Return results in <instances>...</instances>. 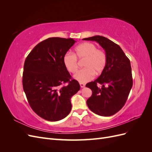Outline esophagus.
<instances>
[{
  "mask_svg": "<svg viewBox=\"0 0 152 152\" xmlns=\"http://www.w3.org/2000/svg\"><path fill=\"white\" fill-rule=\"evenodd\" d=\"M80 87H82V88H83V87H85V84L84 83H80Z\"/></svg>",
  "mask_w": 152,
  "mask_h": 152,
  "instance_id": "obj_1",
  "label": "esophagus"
}]
</instances>
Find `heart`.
I'll list each match as a JSON object with an SVG mask.
<instances>
[{"mask_svg": "<svg viewBox=\"0 0 152 152\" xmlns=\"http://www.w3.org/2000/svg\"><path fill=\"white\" fill-rule=\"evenodd\" d=\"M84 59L83 69L73 76L80 83L90 81L94 78L95 73L98 75L102 72L107 64V54L103 50L96 49V45L90 42H84L75 48L74 54L66 53L63 58V64L67 70L75 73L78 69L77 59Z\"/></svg>", "mask_w": 152, "mask_h": 152, "instance_id": "b5f03b06", "label": "heart"}]
</instances>
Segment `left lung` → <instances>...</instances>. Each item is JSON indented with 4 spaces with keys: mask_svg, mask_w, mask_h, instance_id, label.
<instances>
[{
    "mask_svg": "<svg viewBox=\"0 0 152 152\" xmlns=\"http://www.w3.org/2000/svg\"><path fill=\"white\" fill-rule=\"evenodd\" d=\"M82 40L97 42L107 57L102 74L86 86L93 92L87 100V107L100 116H112L124 107L132 88L130 60L118 45L104 37L96 35ZM98 84L102 87L98 88Z\"/></svg>",
    "mask_w": 152,
    "mask_h": 152,
    "instance_id": "8db88e82",
    "label": "left lung"
}]
</instances>
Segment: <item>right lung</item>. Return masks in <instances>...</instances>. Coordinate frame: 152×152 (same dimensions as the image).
Wrapping results in <instances>:
<instances>
[{
    "instance_id": "1",
    "label": "right lung",
    "mask_w": 152,
    "mask_h": 152,
    "mask_svg": "<svg viewBox=\"0 0 152 152\" xmlns=\"http://www.w3.org/2000/svg\"><path fill=\"white\" fill-rule=\"evenodd\" d=\"M75 42L71 38H48L37 45L25 59L24 92L31 109L46 121L65 118L72 110V96L80 90L79 82L72 79L63 61Z\"/></svg>"
}]
</instances>
